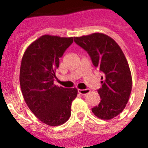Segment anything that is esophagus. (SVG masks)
Here are the masks:
<instances>
[{"label":"esophagus","instance_id":"esophagus-1","mask_svg":"<svg viewBox=\"0 0 148 148\" xmlns=\"http://www.w3.org/2000/svg\"><path fill=\"white\" fill-rule=\"evenodd\" d=\"M78 92L81 95H87V94L90 93V90L89 89H85V90H81V89H78Z\"/></svg>","mask_w":148,"mask_h":148}]
</instances>
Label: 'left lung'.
<instances>
[{
  "label": "left lung",
  "mask_w": 148,
  "mask_h": 148,
  "mask_svg": "<svg viewBox=\"0 0 148 148\" xmlns=\"http://www.w3.org/2000/svg\"><path fill=\"white\" fill-rule=\"evenodd\" d=\"M74 41L87 51L94 66L103 73L101 87L98 90L101 101L92 112L101 119H113L125 109L131 92V73L125 55L105 34L74 37Z\"/></svg>",
  "instance_id": "left-lung-1"
}]
</instances>
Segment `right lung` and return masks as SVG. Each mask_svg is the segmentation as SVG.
<instances>
[{
  "mask_svg": "<svg viewBox=\"0 0 148 148\" xmlns=\"http://www.w3.org/2000/svg\"><path fill=\"white\" fill-rule=\"evenodd\" d=\"M73 42V37L45 35L29 46L22 58L20 85L28 108L40 121L49 126L66 122L71 115L76 88L54 84L59 58Z\"/></svg>",
  "mask_w": 148,
  "mask_h": 148,
  "instance_id": "1",
  "label": "right lung"
}]
</instances>
